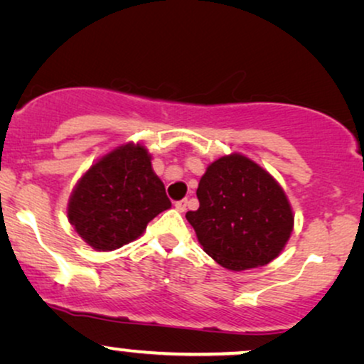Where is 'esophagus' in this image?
<instances>
[{"label":"esophagus","mask_w":364,"mask_h":364,"mask_svg":"<svg viewBox=\"0 0 364 364\" xmlns=\"http://www.w3.org/2000/svg\"><path fill=\"white\" fill-rule=\"evenodd\" d=\"M186 205H188V200H181V201H176L174 203V208H176L179 213H185L186 211Z\"/></svg>","instance_id":"obj_1"}]
</instances>
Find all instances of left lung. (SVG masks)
<instances>
[{"instance_id": "8db88e82", "label": "left lung", "mask_w": 364, "mask_h": 364, "mask_svg": "<svg viewBox=\"0 0 364 364\" xmlns=\"http://www.w3.org/2000/svg\"><path fill=\"white\" fill-rule=\"evenodd\" d=\"M200 208L188 211L203 250L225 269H257L282 254L294 230L284 188L267 169L232 153L208 164L196 190Z\"/></svg>"}]
</instances>
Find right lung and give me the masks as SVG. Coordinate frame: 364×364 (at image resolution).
<instances>
[{
    "label": "right lung",
    "mask_w": 364,
    "mask_h": 364,
    "mask_svg": "<svg viewBox=\"0 0 364 364\" xmlns=\"http://www.w3.org/2000/svg\"><path fill=\"white\" fill-rule=\"evenodd\" d=\"M142 142H124L100 156L70 193L67 218L97 252L139 238L161 211L171 208L166 190Z\"/></svg>",
    "instance_id": "obj_1"
}]
</instances>
